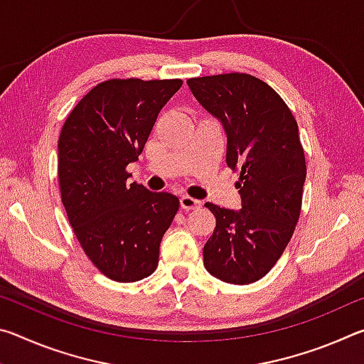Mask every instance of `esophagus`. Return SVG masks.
<instances>
[{
  "mask_svg": "<svg viewBox=\"0 0 364 364\" xmlns=\"http://www.w3.org/2000/svg\"><path fill=\"white\" fill-rule=\"evenodd\" d=\"M180 204L184 210H194V208H199L202 205V202L194 199V197L191 196H183L180 199Z\"/></svg>",
  "mask_w": 364,
  "mask_h": 364,
  "instance_id": "obj_1",
  "label": "esophagus"
}]
</instances>
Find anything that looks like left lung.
<instances>
[{
  "label": "left lung",
  "mask_w": 364,
  "mask_h": 364,
  "mask_svg": "<svg viewBox=\"0 0 364 364\" xmlns=\"http://www.w3.org/2000/svg\"><path fill=\"white\" fill-rule=\"evenodd\" d=\"M189 90L221 120L226 164L237 171L239 212L207 202L217 225L204 245V267L230 284H252L279 260L295 231L306 176L299 127L284 100L249 73L188 80Z\"/></svg>",
  "instance_id": "obj_1"
}]
</instances>
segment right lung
<instances>
[{"label": "right lung", "mask_w": 364, "mask_h": 364, "mask_svg": "<svg viewBox=\"0 0 364 364\" xmlns=\"http://www.w3.org/2000/svg\"><path fill=\"white\" fill-rule=\"evenodd\" d=\"M183 80L110 78L86 93L59 136L60 200L86 257L104 276L134 282L156 271L178 197L127 180L157 115Z\"/></svg>", "instance_id": "obj_1"}]
</instances>
